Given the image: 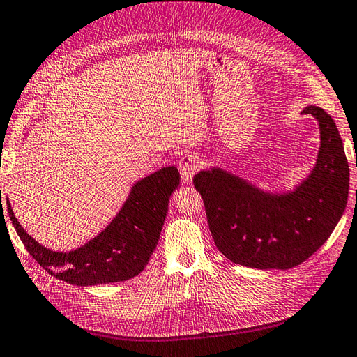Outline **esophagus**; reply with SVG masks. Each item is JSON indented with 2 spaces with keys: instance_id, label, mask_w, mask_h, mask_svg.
I'll use <instances>...</instances> for the list:
<instances>
[{
  "instance_id": "esophagus-1",
  "label": "esophagus",
  "mask_w": 357,
  "mask_h": 357,
  "mask_svg": "<svg viewBox=\"0 0 357 357\" xmlns=\"http://www.w3.org/2000/svg\"><path fill=\"white\" fill-rule=\"evenodd\" d=\"M201 158H199L197 155L195 153H190L182 156L181 161H179V172H181V178L184 184L187 182H192L193 176L196 175V172L201 167Z\"/></svg>"
}]
</instances>
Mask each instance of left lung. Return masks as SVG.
I'll return each instance as SVG.
<instances>
[{"instance_id":"8db88e82","label":"left lung","mask_w":357,"mask_h":357,"mask_svg":"<svg viewBox=\"0 0 357 357\" xmlns=\"http://www.w3.org/2000/svg\"><path fill=\"white\" fill-rule=\"evenodd\" d=\"M319 123L321 147L307 179L294 192L271 195L222 169L193 178L218 250L233 263L291 269L326 243L347 206L350 170L333 119L307 106Z\"/></svg>"}]
</instances>
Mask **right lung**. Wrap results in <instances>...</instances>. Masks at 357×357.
Listing matches in <instances>:
<instances>
[{
    "label": "right lung",
    "instance_id": "obj_1",
    "mask_svg": "<svg viewBox=\"0 0 357 357\" xmlns=\"http://www.w3.org/2000/svg\"><path fill=\"white\" fill-rule=\"evenodd\" d=\"M179 179L178 169L172 165L138 181L105 231L70 252L39 245L20 225L9 201L7 210L26 250L53 277L76 286L117 283L138 275L151 260Z\"/></svg>",
    "mask_w": 357,
    "mask_h": 357
}]
</instances>
